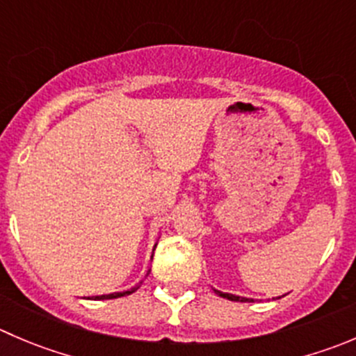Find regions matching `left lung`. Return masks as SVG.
Returning <instances> with one entry per match:
<instances>
[{"label": "left lung", "instance_id": "8db88e82", "mask_svg": "<svg viewBox=\"0 0 356 356\" xmlns=\"http://www.w3.org/2000/svg\"><path fill=\"white\" fill-rule=\"evenodd\" d=\"M213 292H216L217 296H220V298H224V299H229V301H238V302H254V299H248V298H240V296L227 294V292H220V291H216V289H213ZM277 299H280V298H277Z\"/></svg>", "mask_w": 356, "mask_h": 356}]
</instances>
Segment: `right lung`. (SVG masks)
<instances>
[{"instance_id": "obj_1", "label": "right lung", "mask_w": 356, "mask_h": 356, "mask_svg": "<svg viewBox=\"0 0 356 356\" xmlns=\"http://www.w3.org/2000/svg\"><path fill=\"white\" fill-rule=\"evenodd\" d=\"M147 275H149V271H147ZM140 284H143V282H140ZM140 284L136 285V287H132V289H130V291L115 292V294H106V296H94V298H92V299H118V298H123V296H130V294H132V292H136L137 289L140 287ZM88 299H90V298H88Z\"/></svg>"}]
</instances>
